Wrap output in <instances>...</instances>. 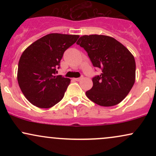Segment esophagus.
I'll return each mask as SVG.
<instances>
[{"label":"esophagus","mask_w":156,"mask_h":156,"mask_svg":"<svg viewBox=\"0 0 156 156\" xmlns=\"http://www.w3.org/2000/svg\"><path fill=\"white\" fill-rule=\"evenodd\" d=\"M82 78H83V76H81V77H80V78H75V80H76V81H80V80H81Z\"/></svg>","instance_id":"esophagus-1"}]
</instances>
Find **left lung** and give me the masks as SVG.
Instances as JSON below:
<instances>
[{
  "mask_svg": "<svg viewBox=\"0 0 156 156\" xmlns=\"http://www.w3.org/2000/svg\"><path fill=\"white\" fill-rule=\"evenodd\" d=\"M76 43L87 52L93 66L102 69L100 76L93 78L87 98L101 106L119 104L135 83L133 54L117 39L105 35H83Z\"/></svg>",
  "mask_w": 156,
  "mask_h": 156,
  "instance_id": "8db88e82",
  "label": "left lung"
}]
</instances>
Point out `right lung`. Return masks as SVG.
I'll return each instance as SVG.
<instances>
[{
  "label": "right lung",
  "instance_id": "add662e5",
  "mask_svg": "<svg viewBox=\"0 0 156 156\" xmlns=\"http://www.w3.org/2000/svg\"><path fill=\"white\" fill-rule=\"evenodd\" d=\"M78 38L79 35L49 34L23 51L18 63L17 81L31 104L49 108L62 101L70 79L55 76L56 68L64 51Z\"/></svg>",
  "mask_w": 156,
  "mask_h": 156
}]
</instances>
